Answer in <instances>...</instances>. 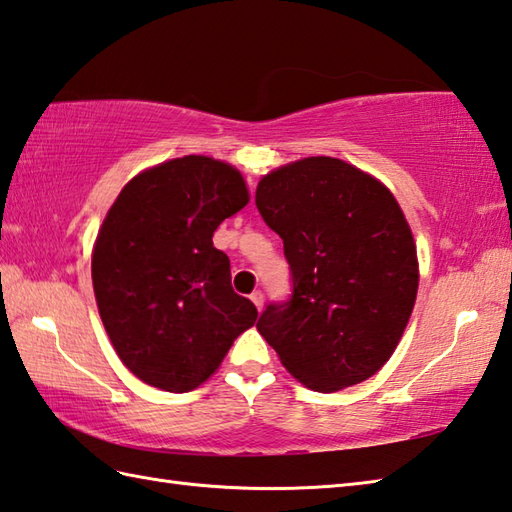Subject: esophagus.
<instances>
[{"label":"esophagus","instance_id":"34e87169","mask_svg":"<svg viewBox=\"0 0 512 512\" xmlns=\"http://www.w3.org/2000/svg\"><path fill=\"white\" fill-rule=\"evenodd\" d=\"M250 301L255 303L257 310H262V308H264V292H262V290H255L253 295H250Z\"/></svg>","mask_w":512,"mask_h":512}]
</instances>
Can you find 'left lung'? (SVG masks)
Masks as SVG:
<instances>
[{"label": "left lung", "mask_w": 512, "mask_h": 512, "mask_svg": "<svg viewBox=\"0 0 512 512\" xmlns=\"http://www.w3.org/2000/svg\"><path fill=\"white\" fill-rule=\"evenodd\" d=\"M255 204L284 239L292 295L257 330L299 383L332 394L383 367L418 295V257L396 198L330 156L270 171Z\"/></svg>", "instance_id": "1"}]
</instances>
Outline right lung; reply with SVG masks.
<instances>
[{
	"instance_id": "right-lung-1",
	"label": "right lung",
	"mask_w": 512,
	"mask_h": 512,
	"mask_svg": "<svg viewBox=\"0 0 512 512\" xmlns=\"http://www.w3.org/2000/svg\"><path fill=\"white\" fill-rule=\"evenodd\" d=\"M250 195L235 167L184 156L151 167L118 193L92 250V284L105 332L143 383L184 394L209 378L255 325L253 301L231 286L213 246Z\"/></svg>"
}]
</instances>
